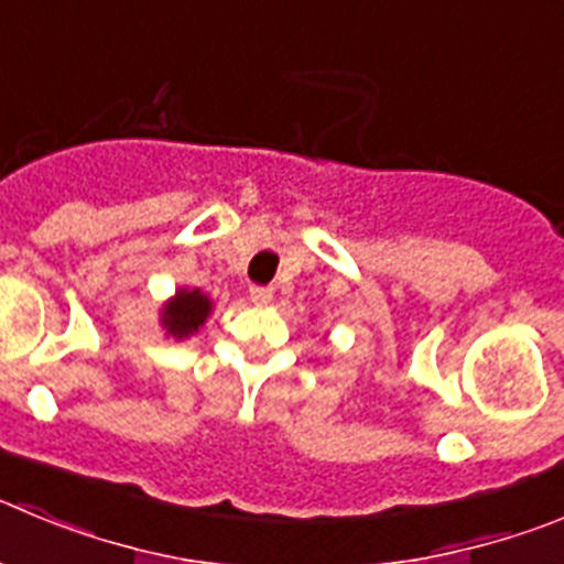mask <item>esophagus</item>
Instances as JSON below:
<instances>
[{"label": "esophagus", "mask_w": 564, "mask_h": 564, "mask_svg": "<svg viewBox=\"0 0 564 564\" xmlns=\"http://www.w3.org/2000/svg\"><path fill=\"white\" fill-rule=\"evenodd\" d=\"M250 300L258 303V306H267L272 300V289L270 286H250Z\"/></svg>", "instance_id": "esophagus-1"}]
</instances>
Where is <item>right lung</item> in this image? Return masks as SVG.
Instances as JSON below:
<instances>
[{"label":"right lung","mask_w":564,"mask_h":564,"mask_svg":"<svg viewBox=\"0 0 564 564\" xmlns=\"http://www.w3.org/2000/svg\"><path fill=\"white\" fill-rule=\"evenodd\" d=\"M210 306L214 303L199 289H177L175 297L161 308V325L175 339H188V336L203 328Z\"/></svg>","instance_id":"right-lung-1"}]
</instances>
